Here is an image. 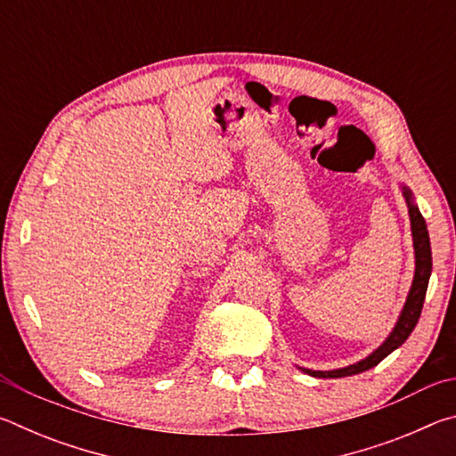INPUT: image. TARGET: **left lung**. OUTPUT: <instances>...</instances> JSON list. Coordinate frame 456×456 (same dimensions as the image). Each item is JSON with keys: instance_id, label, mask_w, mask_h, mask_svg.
Returning a JSON list of instances; mask_svg holds the SVG:
<instances>
[{"instance_id": "8db88e82", "label": "left lung", "mask_w": 456, "mask_h": 456, "mask_svg": "<svg viewBox=\"0 0 456 456\" xmlns=\"http://www.w3.org/2000/svg\"><path fill=\"white\" fill-rule=\"evenodd\" d=\"M403 195H404L406 205H408V215H411V229H412V243H414V280L411 285V291H408V297L404 302L403 312H400V315H398L396 326L392 328L390 336L384 339L380 348H376L372 354H370V356L356 362V364H350V366L338 368V370H326V372H323V370L302 368L305 374L315 376V378H344V376L366 372V370L374 368L376 364H380V362L388 356V354L400 348V346H403L408 339V336L412 334L416 323H419L424 296H427V288H428V280H430V272H432V251H430V237H428L427 221H424V217L419 211V207H416V203H414L412 191L408 187H403Z\"/></svg>"}]
</instances>
